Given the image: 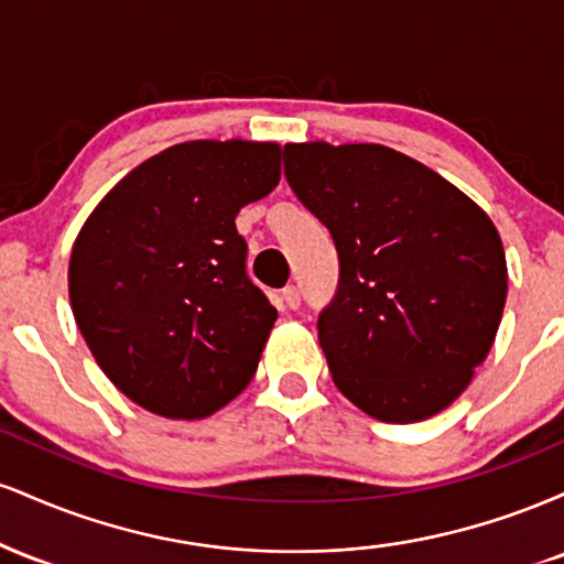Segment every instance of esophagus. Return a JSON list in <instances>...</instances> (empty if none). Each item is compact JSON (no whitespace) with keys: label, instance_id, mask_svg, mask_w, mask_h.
<instances>
[{"label":"esophagus","instance_id":"esophagus-1","mask_svg":"<svg viewBox=\"0 0 564 564\" xmlns=\"http://www.w3.org/2000/svg\"><path fill=\"white\" fill-rule=\"evenodd\" d=\"M281 300H283V304H286L289 310H296L302 304V294H300V289L296 286H286L281 291Z\"/></svg>","mask_w":564,"mask_h":564}]
</instances>
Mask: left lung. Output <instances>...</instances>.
I'll return each instance as SVG.
<instances>
[{
  "label": "left lung",
  "mask_w": 564,
  "mask_h": 564,
  "mask_svg": "<svg viewBox=\"0 0 564 564\" xmlns=\"http://www.w3.org/2000/svg\"><path fill=\"white\" fill-rule=\"evenodd\" d=\"M283 166L339 251V291L318 318L334 384L379 422L435 416L467 390L501 323L496 225L422 161L377 142H289Z\"/></svg>",
  "instance_id": "8db88e82"
}]
</instances>
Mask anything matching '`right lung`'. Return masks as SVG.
I'll return each mask as SVG.
<instances>
[{
  "mask_svg": "<svg viewBox=\"0 0 564 564\" xmlns=\"http://www.w3.org/2000/svg\"><path fill=\"white\" fill-rule=\"evenodd\" d=\"M278 180V142H180L134 166L82 225L70 310L132 403L193 422L254 377L278 313L246 275L236 215Z\"/></svg>",
  "mask_w": 564,
  "mask_h": 564,
  "instance_id": "add662e5",
  "label": "right lung"
}]
</instances>
